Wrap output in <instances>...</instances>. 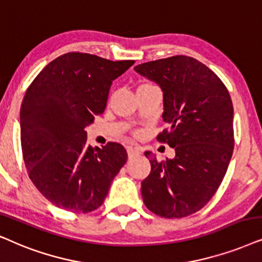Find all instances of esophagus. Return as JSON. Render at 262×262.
<instances>
[{
  "label": "esophagus",
  "instance_id": "obj_1",
  "mask_svg": "<svg viewBox=\"0 0 262 262\" xmlns=\"http://www.w3.org/2000/svg\"><path fill=\"white\" fill-rule=\"evenodd\" d=\"M139 154V149L136 148V147H127V155H128V159L134 158V156L138 155Z\"/></svg>",
  "mask_w": 262,
  "mask_h": 262
}]
</instances>
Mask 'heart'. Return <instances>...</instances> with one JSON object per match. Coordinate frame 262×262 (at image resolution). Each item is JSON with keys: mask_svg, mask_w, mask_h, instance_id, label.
I'll list each match as a JSON object with an SVG mask.
<instances>
[{"mask_svg": "<svg viewBox=\"0 0 262 262\" xmlns=\"http://www.w3.org/2000/svg\"><path fill=\"white\" fill-rule=\"evenodd\" d=\"M145 85H150V84H145V83H144V84H141V85H139L138 88H141V86H145Z\"/></svg>", "mask_w": 262, "mask_h": 262, "instance_id": "b5f03b06", "label": "heart"}]
</instances>
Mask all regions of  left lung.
<instances>
[{
	"mask_svg": "<svg viewBox=\"0 0 262 262\" xmlns=\"http://www.w3.org/2000/svg\"><path fill=\"white\" fill-rule=\"evenodd\" d=\"M135 71L164 93L162 119L168 124L158 139L176 156L158 161L145 151L150 173L141 183L144 205L162 218H183L213 198L233 151V107L226 86L193 57L150 61Z\"/></svg>",
	"mask_w": 262,
	"mask_h": 262,
	"instance_id": "obj_1",
	"label": "left lung"
}]
</instances>
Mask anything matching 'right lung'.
Segmentation results:
<instances>
[{"label": "right lung", "mask_w": 262, "mask_h": 262, "mask_svg": "<svg viewBox=\"0 0 262 262\" xmlns=\"http://www.w3.org/2000/svg\"><path fill=\"white\" fill-rule=\"evenodd\" d=\"M134 63L67 53L47 64L27 89L20 110L24 161L36 188L59 208H98L126 162L121 144H88L85 127L106 110L113 80Z\"/></svg>", "instance_id": "obj_1"}]
</instances>
